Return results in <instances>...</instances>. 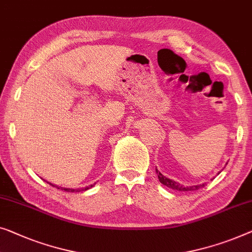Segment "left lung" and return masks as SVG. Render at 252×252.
Returning a JSON list of instances; mask_svg holds the SVG:
<instances>
[{
  "mask_svg": "<svg viewBox=\"0 0 252 252\" xmlns=\"http://www.w3.org/2000/svg\"><path fill=\"white\" fill-rule=\"evenodd\" d=\"M157 171V175H158V178H159V182L163 185H166V187H168L173 189H177V191H194V189H199L205 187V183L202 184H198V185H192V187H184V185H182L178 183V182H175L174 180H170V178L163 176V175L160 173V171L156 168ZM218 173V174H220Z\"/></svg>",
  "mask_w": 252,
  "mask_h": 252,
  "instance_id": "left-lung-1",
  "label": "left lung"
}]
</instances>
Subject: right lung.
<instances>
[{"mask_svg": "<svg viewBox=\"0 0 252 252\" xmlns=\"http://www.w3.org/2000/svg\"><path fill=\"white\" fill-rule=\"evenodd\" d=\"M47 183H49V182H47ZM49 184L52 185V187H56L57 189H64L65 192H82V191H86V189H89L94 187V184H93V185H90V187H86V188H83V189H67V188H59V187H58V185H54L52 183H49Z\"/></svg>", "mask_w": 252, "mask_h": 252, "instance_id": "1", "label": "right lung"}]
</instances>
